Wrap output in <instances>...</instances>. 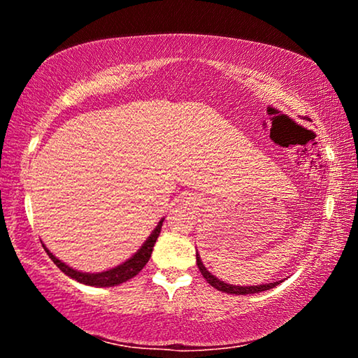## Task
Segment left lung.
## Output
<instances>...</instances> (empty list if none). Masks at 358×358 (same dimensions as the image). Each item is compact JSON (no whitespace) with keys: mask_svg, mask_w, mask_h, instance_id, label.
I'll list each match as a JSON object with an SVG mask.
<instances>
[{"mask_svg":"<svg viewBox=\"0 0 358 358\" xmlns=\"http://www.w3.org/2000/svg\"><path fill=\"white\" fill-rule=\"evenodd\" d=\"M196 257H197V266H199V270H201L202 276L208 281L210 286H213L215 289L221 290V292L234 294V295H248V294L262 292V290H268L271 287H275L276 284H280V282H270V284H260V286H234V284H226L224 281L217 280L216 276L211 275L210 271L205 268V265L202 264L201 256H199V254H196Z\"/></svg>","mask_w":358,"mask_h":358,"instance_id":"left-lung-1","label":"left lung"}]
</instances>
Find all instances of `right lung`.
Listing matches in <instances>:
<instances>
[{"label": "right lung", "mask_w": 358, "mask_h": 358, "mask_svg": "<svg viewBox=\"0 0 358 358\" xmlns=\"http://www.w3.org/2000/svg\"><path fill=\"white\" fill-rule=\"evenodd\" d=\"M162 221L164 220H161L159 222H157V226L153 230V234L150 235L147 241L143 243V246L134 254V256L126 260V262H123L121 265L115 266V268H112V270L102 271V273H82V271L71 268L69 265H66L64 262H62V260L53 256V254L48 251L44 245L42 246H44V250L48 254V257L53 260V264H55L64 275L71 276L72 280L83 282V284H88V286L112 287V286H118V284H121V282H126L128 280H131V278H134L138 271H141L143 266L147 265V262L151 257V252H153V246L161 234Z\"/></svg>", "instance_id": "right-lung-1"}]
</instances>
